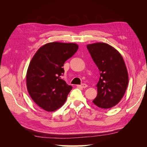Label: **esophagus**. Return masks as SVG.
Segmentation results:
<instances>
[{"label":"esophagus","mask_w":147,"mask_h":147,"mask_svg":"<svg viewBox=\"0 0 147 147\" xmlns=\"http://www.w3.org/2000/svg\"><path fill=\"white\" fill-rule=\"evenodd\" d=\"M78 87H80V88H86V87L88 86V85H87L86 84L83 83V84H81V85H78Z\"/></svg>","instance_id":"1"}]
</instances>
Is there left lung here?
<instances>
[{
	"instance_id": "obj_1",
	"label": "left lung",
	"mask_w": 147,
	"mask_h": 147,
	"mask_svg": "<svg viewBox=\"0 0 147 147\" xmlns=\"http://www.w3.org/2000/svg\"><path fill=\"white\" fill-rule=\"evenodd\" d=\"M92 59L100 71L97 84V95L92 102L102 109L117 105L125 93L128 84V73L121 54L105 43L87 45Z\"/></svg>"
}]
</instances>
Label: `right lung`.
I'll use <instances>...</instances> for the list:
<instances>
[{"instance_id": "add662e5", "label": "right lung", "mask_w": 147, "mask_h": 147, "mask_svg": "<svg viewBox=\"0 0 147 147\" xmlns=\"http://www.w3.org/2000/svg\"><path fill=\"white\" fill-rule=\"evenodd\" d=\"M72 43L51 42L40 48L33 56L26 74V85L32 99L47 112L59 109L72 89L61 78L65 62L77 52Z\"/></svg>"}]
</instances>
